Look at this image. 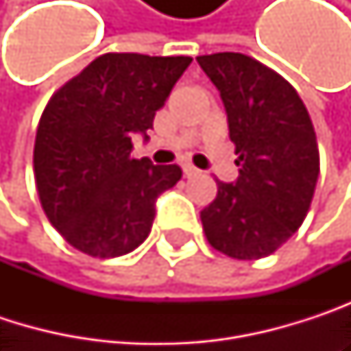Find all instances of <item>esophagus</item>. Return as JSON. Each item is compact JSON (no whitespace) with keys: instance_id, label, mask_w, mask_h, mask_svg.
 I'll return each mask as SVG.
<instances>
[{"instance_id":"1","label":"esophagus","mask_w":351,"mask_h":351,"mask_svg":"<svg viewBox=\"0 0 351 351\" xmlns=\"http://www.w3.org/2000/svg\"><path fill=\"white\" fill-rule=\"evenodd\" d=\"M182 173H184V176H197V175H199V171H197L195 167H191V165H184V167H182Z\"/></svg>"}]
</instances>
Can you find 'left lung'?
Here are the masks:
<instances>
[{
	"mask_svg": "<svg viewBox=\"0 0 351 351\" xmlns=\"http://www.w3.org/2000/svg\"><path fill=\"white\" fill-rule=\"evenodd\" d=\"M197 62L221 95L240 167L201 211L207 242L238 260L270 256L301 228L315 193L313 121L293 85L262 62L240 52Z\"/></svg>",
	"mask_w": 351,
	"mask_h": 351,
	"instance_id": "8db88e82",
	"label": "left lung"
}]
</instances>
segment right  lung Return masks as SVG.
Wrapping results in <instances>:
<instances>
[{
  "label": "right lung",
  "instance_id": "right-lung-1",
  "mask_svg": "<svg viewBox=\"0 0 351 351\" xmlns=\"http://www.w3.org/2000/svg\"><path fill=\"white\" fill-rule=\"evenodd\" d=\"M191 56L107 52L62 85L44 109L34 178L48 221L83 254L123 256L142 244L156 199L182 171L132 158V138L148 140Z\"/></svg>",
  "mask_w": 351,
  "mask_h": 351
}]
</instances>
